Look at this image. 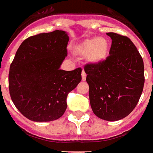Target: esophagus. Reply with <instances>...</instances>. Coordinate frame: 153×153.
<instances>
[{"label":"esophagus","instance_id":"34e87169","mask_svg":"<svg viewBox=\"0 0 153 153\" xmlns=\"http://www.w3.org/2000/svg\"><path fill=\"white\" fill-rule=\"evenodd\" d=\"M81 79H82V81H85V79H86V73L85 72L84 70L81 72Z\"/></svg>","mask_w":153,"mask_h":153}]
</instances>
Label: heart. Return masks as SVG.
<instances>
[{"label":"heart","mask_w":153,"mask_h":153,"mask_svg":"<svg viewBox=\"0 0 153 153\" xmlns=\"http://www.w3.org/2000/svg\"><path fill=\"white\" fill-rule=\"evenodd\" d=\"M73 52L76 55L85 57L88 63L99 64L108 55V41L103 37L84 39L73 47Z\"/></svg>","instance_id":"b5f03b06"}]
</instances>
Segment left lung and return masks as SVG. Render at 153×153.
Segmentation results:
<instances>
[{"label": "left lung", "instance_id": "1", "mask_svg": "<svg viewBox=\"0 0 153 153\" xmlns=\"http://www.w3.org/2000/svg\"><path fill=\"white\" fill-rule=\"evenodd\" d=\"M112 39L109 55L99 64H86L93 112L100 119L115 121L132 112L144 85V66L140 53L130 38L108 32Z\"/></svg>", "mask_w": 153, "mask_h": 153}]
</instances>
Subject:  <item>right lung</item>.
<instances>
[{
  "label": "right lung",
  "mask_w": 153,
  "mask_h": 153,
  "mask_svg": "<svg viewBox=\"0 0 153 153\" xmlns=\"http://www.w3.org/2000/svg\"><path fill=\"white\" fill-rule=\"evenodd\" d=\"M68 33L55 30L30 36L20 45L9 72L11 100L31 121L45 122L61 117L67 96L81 81V68L64 71Z\"/></svg>",
  "instance_id": "add662e5"
}]
</instances>
